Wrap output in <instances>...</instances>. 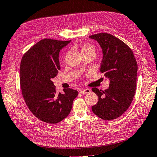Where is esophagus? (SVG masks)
Here are the masks:
<instances>
[{"label":"esophagus","instance_id":"obj_1","mask_svg":"<svg viewBox=\"0 0 157 157\" xmlns=\"http://www.w3.org/2000/svg\"><path fill=\"white\" fill-rule=\"evenodd\" d=\"M90 92H91V90H90V89H88V88L79 90V92L80 94H88Z\"/></svg>","mask_w":157,"mask_h":157}]
</instances>
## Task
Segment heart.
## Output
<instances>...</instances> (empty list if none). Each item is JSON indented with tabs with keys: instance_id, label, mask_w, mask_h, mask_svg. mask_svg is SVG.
Wrapping results in <instances>:
<instances>
[{
	"instance_id": "heart-1",
	"label": "heart",
	"mask_w": 157,
	"mask_h": 157,
	"mask_svg": "<svg viewBox=\"0 0 157 157\" xmlns=\"http://www.w3.org/2000/svg\"><path fill=\"white\" fill-rule=\"evenodd\" d=\"M80 48H81L82 54L88 53H92L94 54H96V49H95V47L92 44L84 43L81 45Z\"/></svg>"
}]
</instances>
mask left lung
<instances>
[{
	"mask_svg": "<svg viewBox=\"0 0 157 157\" xmlns=\"http://www.w3.org/2000/svg\"><path fill=\"white\" fill-rule=\"evenodd\" d=\"M89 38L101 46L103 59L99 70L110 80L109 88L104 91L92 88L98 96V101L92 110L103 120L115 119L127 110L134 97L137 61L130 47L115 36L103 33Z\"/></svg>",
	"mask_w": 157,
	"mask_h": 157,
	"instance_id": "1",
	"label": "left lung"
}]
</instances>
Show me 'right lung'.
I'll use <instances>...</instances> for the list:
<instances>
[{
	"label": "right lung",
	"instance_id": "add662e5",
	"mask_svg": "<svg viewBox=\"0 0 157 157\" xmlns=\"http://www.w3.org/2000/svg\"><path fill=\"white\" fill-rule=\"evenodd\" d=\"M70 42L44 39L31 47L21 61L20 85L26 105L37 118L50 124L69 115L78 94L71 88L56 93L52 81L60 70L59 51Z\"/></svg>",
	"mask_w": 157,
	"mask_h": 157
}]
</instances>
